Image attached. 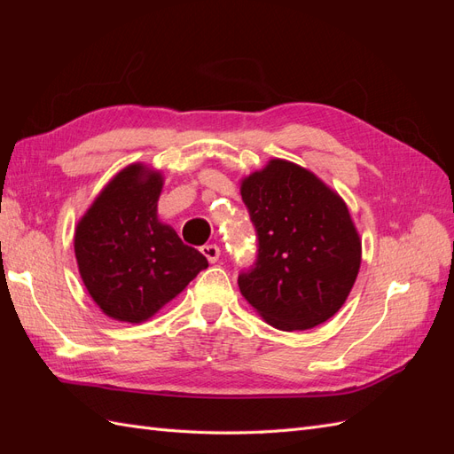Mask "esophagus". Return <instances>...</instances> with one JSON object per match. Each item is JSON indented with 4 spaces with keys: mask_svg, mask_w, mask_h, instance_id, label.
I'll use <instances>...</instances> for the list:
<instances>
[{
    "mask_svg": "<svg viewBox=\"0 0 454 454\" xmlns=\"http://www.w3.org/2000/svg\"><path fill=\"white\" fill-rule=\"evenodd\" d=\"M202 255L210 261V263H215V261L219 259V254H222V250H219V246L215 244H204L200 248Z\"/></svg>",
    "mask_w": 454,
    "mask_h": 454,
    "instance_id": "34e87169",
    "label": "esophagus"
}]
</instances>
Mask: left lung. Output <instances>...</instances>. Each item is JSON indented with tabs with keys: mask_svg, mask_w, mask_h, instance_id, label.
<instances>
[{
	"mask_svg": "<svg viewBox=\"0 0 454 454\" xmlns=\"http://www.w3.org/2000/svg\"><path fill=\"white\" fill-rule=\"evenodd\" d=\"M257 239L239 274L246 301L282 332L324 324L345 303L362 261L347 204L312 172L272 159L240 187Z\"/></svg>",
	"mask_w": 454,
	"mask_h": 454,
	"instance_id": "8db88e82",
	"label": "left lung"
}]
</instances>
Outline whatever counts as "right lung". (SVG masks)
Returning <instances> with one entry per match:
<instances>
[{
    "instance_id": "obj_1",
    "label": "right lung",
    "mask_w": 454,
    "mask_h": 454,
    "mask_svg": "<svg viewBox=\"0 0 454 454\" xmlns=\"http://www.w3.org/2000/svg\"><path fill=\"white\" fill-rule=\"evenodd\" d=\"M162 176L130 164L109 182L75 231V257L90 297L107 316L140 324L172 301L206 257L159 222Z\"/></svg>"
}]
</instances>
